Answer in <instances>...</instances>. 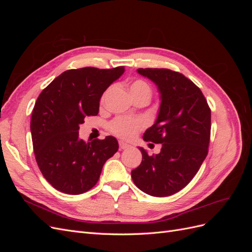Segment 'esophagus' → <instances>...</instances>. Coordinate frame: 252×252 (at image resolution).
<instances>
[{
    "mask_svg": "<svg viewBox=\"0 0 252 252\" xmlns=\"http://www.w3.org/2000/svg\"><path fill=\"white\" fill-rule=\"evenodd\" d=\"M119 146L121 149H126L129 147V145L123 141H119Z\"/></svg>",
    "mask_w": 252,
    "mask_h": 252,
    "instance_id": "obj_1",
    "label": "esophagus"
}]
</instances>
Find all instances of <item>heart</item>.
Here are the masks:
<instances>
[{"mask_svg":"<svg viewBox=\"0 0 252 252\" xmlns=\"http://www.w3.org/2000/svg\"><path fill=\"white\" fill-rule=\"evenodd\" d=\"M129 91L132 96H136L143 94H151V89L148 84L143 80H135L133 81L130 86H129ZM144 126V122L142 120H134L127 117H121L114 120L111 125V131L118 134L119 136L125 139H130L134 136L141 128Z\"/></svg>","mask_w":252,"mask_h":252,"instance_id":"1","label":"heart"}]
</instances>
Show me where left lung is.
I'll return each mask as SVG.
<instances>
[{"instance_id": "1", "label": "left lung", "mask_w": 252, "mask_h": 252, "mask_svg": "<svg viewBox=\"0 0 252 252\" xmlns=\"http://www.w3.org/2000/svg\"><path fill=\"white\" fill-rule=\"evenodd\" d=\"M136 71L156 84L161 100L155 124L143 139L162 144V148L148 156L139 147L142 163L131 171V178L145 193L168 196L193 179L207 156L211 111L201 89L182 73L164 68Z\"/></svg>"}]
</instances>
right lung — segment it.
Segmentation results:
<instances>
[{
    "mask_svg": "<svg viewBox=\"0 0 252 252\" xmlns=\"http://www.w3.org/2000/svg\"><path fill=\"white\" fill-rule=\"evenodd\" d=\"M124 71L123 66L66 70L37 97L30 122L34 156L44 178L59 191H88L118 151L113 136L86 143L79 138V129L85 118L98 113L104 91Z\"/></svg>",
    "mask_w": 252,
    "mask_h": 252,
    "instance_id": "right-lung-1",
    "label": "right lung"
}]
</instances>
